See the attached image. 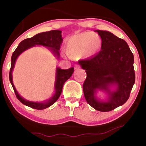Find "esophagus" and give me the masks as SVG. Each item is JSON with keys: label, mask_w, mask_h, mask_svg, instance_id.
Returning <instances> with one entry per match:
<instances>
[{"label": "esophagus", "mask_w": 146, "mask_h": 146, "mask_svg": "<svg viewBox=\"0 0 146 146\" xmlns=\"http://www.w3.org/2000/svg\"><path fill=\"white\" fill-rule=\"evenodd\" d=\"M80 67L79 65H76L75 67H74V68H75L76 70H78L80 69Z\"/></svg>", "instance_id": "1"}]
</instances>
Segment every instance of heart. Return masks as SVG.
<instances>
[{"label":"heart","instance_id":"b5f03b06","mask_svg":"<svg viewBox=\"0 0 146 146\" xmlns=\"http://www.w3.org/2000/svg\"><path fill=\"white\" fill-rule=\"evenodd\" d=\"M101 46L102 40L99 35L92 32H84L69 38L65 50L70 58H90L98 52Z\"/></svg>","mask_w":146,"mask_h":146}]
</instances>
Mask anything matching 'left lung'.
Wrapping results in <instances>:
<instances>
[{"mask_svg":"<svg viewBox=\"0 0 146 146\" xmlns=\"http://www.w3.org/2000/svg\"><path fill=\"white\" fill-rule=\"evenodd\" d=\"M95 32L102 38L101 50L90 58L78 61L87 74L83 84L84 94L95 110L109 111L123 105L129 98L135 83L134 58L124 40L108 31ZM98 90L107 93L106 101L97 99Z\"/></svg>","mask_w":146,"mask_h":146,"instance_id":"1","label":"left lung"}]
</instances>
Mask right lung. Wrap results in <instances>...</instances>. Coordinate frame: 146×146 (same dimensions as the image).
Here are the masks:
<instances>
[{
    "label": "right lung",
    "instance_id": "right-lung-1",
    "mask_svg": "<svg viewBox=\"0 0 146 146\" xmlns=\"http://www.w3.org/2000/svg\"><path fill=\"white\" fill-rule=\"evenodd\" d=\"M62 40L63 39L62 38V31H60L54 30V31L48 32H44V33L37 34V35L34 36L33 37L30 38L25 39L19 44L17 49L14 51L11 57V66L9 72V80L12 86H13L16 96L23 104L36 110H43L50 106L59 98L61 94L62 90L64 84L68 79H69L72 76L74 69L73 67L67 70H63L60 68H56V81L54 84L55 93L54 94V95L50 98L43 102H35L29 101L23 98L18 93L17 89H16L15 85L13 84L12 73H13L15 62L17 61L18 57L23 52L38 45L46 47L48 49L52 51V52L54 54L55 56H56L58 59H59V50Z\"/></svg>",
    "mask_w": 146,
    "mask_h": 146
}]
</instances>
